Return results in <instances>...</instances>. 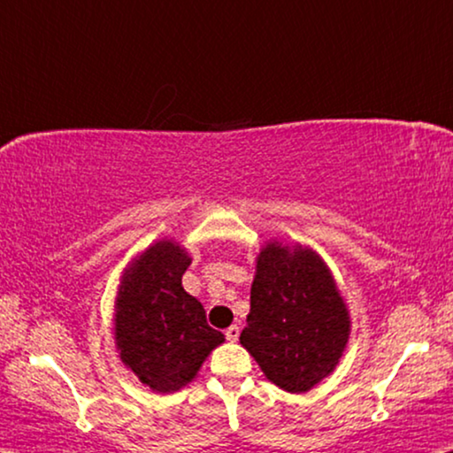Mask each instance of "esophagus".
<instances>
[{
	"instance_id": "1",
	"label": "esophagus",
	"mask_w": 453,
	"mask_h": 453,
	"mask_svg": "<svg viewBox=\"0 0 453 453\" xmlns=\"http://www.w3.org/2000/svg\"><path fill=\"white\" fill-rule=\"evenodd\" d=\"M226 337L229 342H235L240 337V327L238 326H232V327H227L226 329Z\"/></svg>"
}]
</instances>
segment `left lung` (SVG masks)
<instances>
[{"mask_svg": "<svg viewBox=\"0 0 453 453\" xmlns=\"http://www.w3.org/2000/svg\"><path fill=\"white\" fill-rule=\"evenodd\" d=\"M248 326L240 335L265 376L287 393H307L335 370L349 313L321 256L268 242L256 260Z\"/></svg>", "mask_w": 453, "mask_h": 453, "instance_id": "obj_1", "label": "left lung"}]
</instances>
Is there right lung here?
I'll use <instances>...</instances> for the list:
<instances>
[{
  "label": "right lung",
  "mask_w": 453,
  "mask_h": 453,
  "mask_svg": "<svg viewBox=\"0 0 453 453\" xmlns=\"http://www.w3.org/2000/svg\"><path fill=\"white\" fill-rule=\"evenodd\" d=\"M188 265L185 248L160 240L132 260L118 288L113 329L119 360L157 393L183 388L226 340L183 288Z\"/></svg>",
  "instance_id": "right-lung-1"
}]
</instances>
